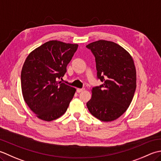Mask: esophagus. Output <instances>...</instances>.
I'll use <instances>...</instances> for the list:
<instances>
[{
    "label": "esophagus",
    "instance_id": "obj_1",
    "mask_svg": "<svg viewBox=\"0 0 161 161\" xmlns=\"http://www.w3.org/2000/svg\"><path fill=\"white\" fill-rule=\"evenodd\" d=\"M85 90V88H78V89L76 90V92L78 93H80V92H83V91H84Z\"/></svg>",
    "mask_w": 161,
    "mask_h": 161
}]
</instances>
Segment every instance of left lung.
I'll return each mask as SVG.
<instances>
[{
	"mask_svg": "<svg viewBox=\"0 0 161 161\" xmlns=\"http://www.w3.org/2000/svg\"><path fill=\"white\" fill-rule=\"evenodd\" d=\"M95 57L97 78L103 84L92 90L90 113L111 122L126 112L136 89V70L131 55L114 42L99 40L86 46Z\"/></svg>",
	"mask_w": 161,
	"mask_h": 161,
	"instance_id": "1",
	"label": "left lung"
}]
</instances>
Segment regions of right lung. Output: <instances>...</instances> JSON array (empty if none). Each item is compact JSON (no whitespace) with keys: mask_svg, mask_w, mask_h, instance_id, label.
<instances>
[{"mask_svg":"<svg viewBox=\"0 0 161 161\" xmlns=\"http://www.w3.org/2000/svg\"><path fill=\"white\" fill-rule=\"evenodd\" d=\"M78 45L51 40L35 48L23 65L21 82L25 102L40 119L64 114L76 89L58 81L64 76Z\"/></svg>","mask_w":161,"mask_h":161,"instance_id":"right-lung-1","label":"right lung"}]
</instances>
